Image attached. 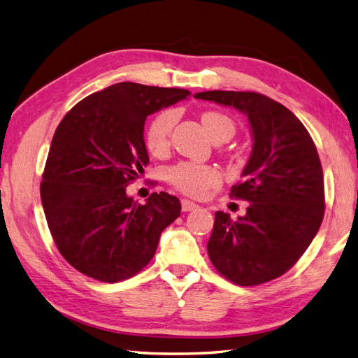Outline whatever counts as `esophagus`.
Returning a JSON list of instances; mask_svg holds the SVG:
<instances>
[{"label":"esophagus","mask_w":358,"mask_h":358,"mask_svg":"<svg viewBox=\"0 0 358 358\" xmlns=\"http://www.w3.org/2000/svg\"><path fill=\"white\" fill-rule=\"evenodd\" d=\"M196 208H199V204H195V203L189 201V200H181V209H183L185 212L194 210V209H196Z\"/></svg>","instance_id":"34e87169"}]
</instances>
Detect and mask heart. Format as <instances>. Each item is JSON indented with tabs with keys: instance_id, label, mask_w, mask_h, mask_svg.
Wrapping results in <instances>:
<instances>
[{
	"instance_id": "heart-1",
	"label": "heart",
	"mask_w": 358,
	"mask_h": 358,
	"mask_svg": "<svg viewBox=\"0 0 358 358\" xmlns=\"http://www.w3.org/2000/svg\"><path fill=\"white\" fill-rule=\"evenodd\" d=\"M175 121H177V113L172 109L159 112L158 115L150 120L146 134H144V143H146V148L152 155L163 157L167 154L171 148V135ZM201 123L212 140L217 136L231 138L235 134L234 120L222 112H203ZM167 180L181 194L194 196V199H201L210 189L222 183V173L214 166L181 162L171 167L167 172Z\"/></svg>"
}]
</instances>
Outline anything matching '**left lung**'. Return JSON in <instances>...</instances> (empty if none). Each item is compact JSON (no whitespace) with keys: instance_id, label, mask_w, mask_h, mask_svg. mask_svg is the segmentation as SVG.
I'll use <instances>...</instances> for the list:
<instances>
[{"instance_id":"1","label":"left lung","mask_w":358,"mask_h":358,"mask_svg":"<svg viewBox=\"0 0 358 358\" xmlns=\"http://www.w3.org/2000/svg\"><path fill=\"white\" fill-rule=\"evenodd\" d=\"M195 98L245 112L254 134L245 180L229 194L248 201V212L235 222L215 212L209 258L235 285L268 283L300 260L323 222L324 181L315 143L291 110L263 94L209 90Z\"/></svg>"}]
</instances>
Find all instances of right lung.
Returning a JSON list of instances; mask_svg holds the SVG:
<instances>
[{
	"instance_id": "right-lung-1",
	"label": "right lung",
	"mask_w": 358,
	"mask_h": 358,
	"mask_svg": "<svg viewBox=\"0 0 358 358\" xmlns=\"http://www.w3.org/2000/svg\"><path fill=\"white\" fill-rule=\"evenodd\" d=\"M191 95L186 89L118 83L83 98L53 134L40 185L49 231L64 260L104 283L134 277L180 217L177 196L126 195L149 163L144 121Z\"/></svg>"
}]
</instances>
